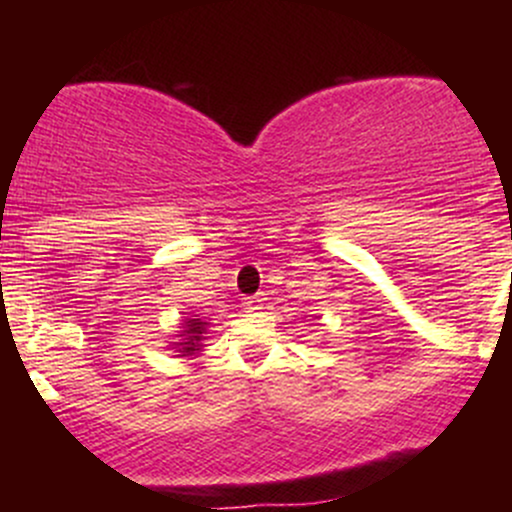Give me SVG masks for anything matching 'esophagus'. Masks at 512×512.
Listing matches in <instances>:
<instances>
[{"instance_id": "34e87169", "label": "esophagus", "mask_w": 512, "mask_h": 512, "mask_svg": "<svg viewBox=\"0 0 512 512\" xmlns=\"http://www.w3.org/2000/svg\"><path fill=\"white\" fill-rule=\"evenodd\" d=\"M262 301H264L262 296H250V298H245V305H248L250 310H257V308H262Z\"/></svg>"}]
</instances>
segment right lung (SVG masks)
<instances>
[{
  "mask_svg": "<svg viewBox=\"0 0 512 512\" xmlns=\"http://www.w3.org/2000/svg\"><path fill=\"white\" fill-rule=\"evenodd\" d=\"M204 327H207V322H202L199 317H187V320H185V334H182L187 342H178V346H182V356L195 354V351H199V342H202Z\"/></svg>",
  "mask_w": 512,
  "mask_h": 512,
  "instance_id": "right-lung-1",
  "label": "right lung"
}]
</instances>
